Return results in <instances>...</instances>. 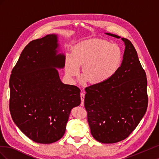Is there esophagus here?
Returning a JSON list of instances; mask_svg holds the SVG:
<instances>
[{"mask_svg": "<svg viewBox=\"0 0 159 159\" xmlns=\"http://www.w3.org/2000/svg\"><path fill=\"white\" fill-rule=\"evenodd\" d=\"M81 106H84V98H85V93L84 91L83 90H81Z\"/></svg>", "mask_w": 159, "mask_h": 159, "instance_id": "34e87169", "label": "esophagus"}]
</instances>
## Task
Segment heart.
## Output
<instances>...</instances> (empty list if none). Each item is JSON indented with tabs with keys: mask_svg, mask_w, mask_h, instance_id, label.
<instances>
[{
	"mask_svg": "<svg viewBox=\"0 0 159 159\" xmlns=\"http://www.w3.org/2000/svg\"><path fill=\"white\" fill-rule=\"evenodd\" d=\"M123 53L121 48L115 43L99 39L84 40L76 44L72 54H67L65 70L68 78L74 81L83 66L85 75L81 83L90 80L98 84L107 81L118 71L121 65Z\"/></svg>",
	"mask_w": 159,
	"mask_h": 159,
	"instance_id": "b5f03b06",
	"label": "heart"
}]
</instances>
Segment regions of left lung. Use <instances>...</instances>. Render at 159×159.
<instances>
[{"mask_svg":"<svg viewBox=\"0 0 159 159\" xmlns=\"http://www.w3.org/2000/svg\"><path fill=\"white\" fill-rule=\"evenodd\" d=\"M105 34L124 42L122 63L107 81L85 88L84 105L93 138L102 143H115L128 137L145 115L147 80L132 43Z\"/></svg>","mask_w":159,"mask_h":159,"instance_id":"obj_1","label":"left lung"}]
</instances>
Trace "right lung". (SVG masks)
Masks as SVG:
<instances>
[{
  "mask_svg": "<svg viewBox=\"0 0 159 159\" xmlns=\"http://www.w3.org/2000/svg\"><path fill=\"white\" fill-rule=\"evenodd\" d=\"M57 34L30 42L12 70L10 111L13 121L33 141L50 144L66 131L71 109L81 103L80 89L64 84L58 70L65 66Z\"/></svg>",
  "mask_w": 159,
  "mask_h": 159,
  "instance_id": "obj_1",
  "label": "right lung"
}]
</instances>
